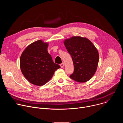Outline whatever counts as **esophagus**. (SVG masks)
I'll return each instance as SVG.
<instances>
[{
  "mask_svg": "<svg viewBox=\"0 0 123 123\" xmlns=\"http://www.w3.org/2000/svg\"><path fill=\"white\" fill-rule=\"evenodd\" d=\"M60 67H61V68H63L64 67V63H61L60 65Z\"/></svg>",
  "mask_w": 123,
  "mask_h": 123,
  "instance_id": "34e87169",
  "label": "esophagus"
}]
</instances>
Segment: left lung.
I'll return each mask as SVG.
<instances>
[{
  "instance_id": "1",
  "label": "left lung",
  "mask_w": 123,
  "mask_h": 123,
  "mask_svg": "<svg viewBox=\"0 0 123 123\" xmlns=\"http://www.w3.org/2000/svg\"><path fill=\"white\" fill-rule=\"evenodd\" d=\"M64 43L72 57L74 66V72L70 78L80 83L89 81L97 68V49L90 40L80 37H72L66 39Z\"/></svg>"
}]
</instances>
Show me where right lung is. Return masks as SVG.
Returning a JSON list of instances; mask_svg holds the SVG:
<instances>
[{"label":"right lung","instance_id":"add662e5","mask_svg":"<svg viewBox=\"0 0 123 123\" xmlns=\"http://www.w3.org/2000/svg\"><path fill=\"white\" fill-rule=\"evenodd\" d=\"M48 44L39 40L29 45L20 56V66L25 77L31 84L42 86L48 82L60 66L48 53Z\"/></svg>","mask_w":123,"mask_h":123}]
</instances>
